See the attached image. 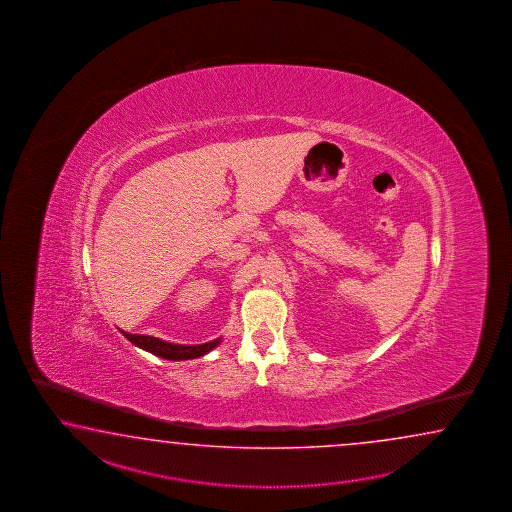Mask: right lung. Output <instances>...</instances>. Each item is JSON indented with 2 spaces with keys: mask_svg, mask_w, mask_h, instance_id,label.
Here are the masks:
<instances>
[{
  "mask_svg": "<svg viewBox=\"0 0 512 512\" xmlns=\"http://www.w3.org/2000/svg\"><path fill=\"white\" fill-rule=\"evenodd\" d=\"M120 333L128 338L133 346L166 360L199 359V357L210 353L212 349L218 348L221 340H223V338L218 337L210 340V342H205V344L186 346V344H172V342H166V340L157 337H148V335H131V333H126L122 329H120Z\"/></svg>",
  "mask_w": 512,
  "mask_h": 512,
  "instance_id": "add662e5",
  "label": "right lung"
}]
</instances>
